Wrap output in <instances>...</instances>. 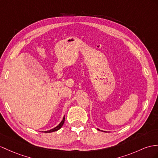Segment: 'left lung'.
Segmentation results:
<instances>
[{
	"mask_svg": "<svg viewBox=\"0 0 158 158\" xmlns=\"http://www.w3.org/2000/svg\"><path fill=\"white\" fill-rule=\"evenodd\" d=\"M98 131H101V130H100V129H97ZM103 132H106V131H103Z\"/></svg>",
	"mask_w": 158,
	"mask_h": 158,
	"instance_id": "8db88e82",
	"label": "left lung"
}]
</instances>
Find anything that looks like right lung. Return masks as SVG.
<instances>
[{
    "label": "right lung",
    "instance_id": "obj_1",
    "mask_svg": "<svg viewBox=\"0 0 158 158\" xmlns=\"http://www.w3.org/2000/svg\"><path fill=\"white\" fill-rule=\"evenodd\" d=\"M64 121H65V116L64 117V118H63V119H62V121H61L60 122V123L58 125H57V126H56V127L53 128V129H50V130H48V131H42V132H45V133H52V132L57 131H58L61 128V127L63 126V125H64Z\"/></svg>",
    "mask_w": 158,
    "mask_h": 158
}]
</instances>
